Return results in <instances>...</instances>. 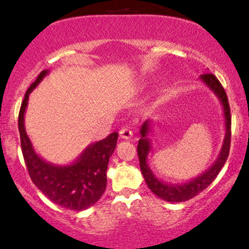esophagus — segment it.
Segmentation results:
<instances>
[{
    "label": "esophagus",
    "instance_id": "1",
    "mask_svg": "<svg viewBox=\"0 0 249 249\" xmlns=\"http://www.w3.org/2000/svg\"><path fill=\"white\" fill-rule=\"evenodd\" d=\"M132 135H133L132 131H131L129 127H123V129L119 131L120 138H123V139H131Z\"/></svg>",
    "mask_w": 249,
    "mask_h": 249
}]
</instances>
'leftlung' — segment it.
<instances>
[{
  "instance_id": "1",
  "label": "left lung",
  "mask_w": 249,
  "mask_h": 249,
  "mask_svg": "<svg viewBox=\"0 0 249 249\" xmlns=\"http://www.w3.org/2000/svg\"><path fill=\"white\" fill-rule=\"evenodd\" d=\"M201 80L203 81L206 86H208L214 94L216 95L220 100L221 105L223 107V116H225V139H223L222 146H221L220 154H218L216 160L213 163L209 169H207L203 174L195 178L190 179L189 182L182 183V184H170L160 181L155 176L152 170L147 164V155L151 150V141L147 137L151 131V122L145 120L141 127V139L138 141L137 151L139 158V165H141V171L143 174L144 179H145L149 189L155 194L156 196L160 197L162 200L168 202H184L195 197L198 193L203 191L212 184V182L216 178L218 173L221 171L222 166L225 165L227 157L229 155V147H231V108H229L228 98H227L226 91L223 89L222 85L217 80L216 76L213 74H202Z\"/></svg>"
}]
</instances>
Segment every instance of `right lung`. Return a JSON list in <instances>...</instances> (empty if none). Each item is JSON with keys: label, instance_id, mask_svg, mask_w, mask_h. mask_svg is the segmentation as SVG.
Masks as SVG:
<instances>
[{"label": "right lung", "instance_id": "1", "mask_svg": "<svg viewBox=\"0 0 249 249\" xmlns=\"http://www.w3.org/2000/svg\"><path fill=\"white\" fill-rule=\"evenodd\" d=\"M48 74L45 70L24 94L18 113V131L27 170L33 183L46 196L64 208L85 210L98 202L106 189L108 160L117 146L118 133L112 132L103 141L89 144L73 163L56 165L46 162L35 152L24 127V113L29 94Z\"/></svg>", "mask_w": 249, "mask_h": 249}]
</instances>
